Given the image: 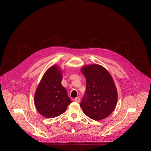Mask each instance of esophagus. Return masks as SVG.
<instances>
[{"instance_id":"34e87169","label":"esophagus","mask_w":151,"mask_h":151,"mask_svg":"<svg viewBox=\"0 0 151 151\" xmlns=\"http://www.w3.org/2000/svg\"><path fill=\"white\" fill-rule=\"evenodd\" d=\"M74 101H75V102L79 103V102H80V98H79V97H76V98H75V99Z\"/></svg>"}]
</instances>
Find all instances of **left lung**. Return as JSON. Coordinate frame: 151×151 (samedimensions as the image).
Returning a JSON list of instances; mask_svg holds the SVG:
<instances>
[{
  "label": "left lung",
  "mask_w": 151,
  "mask_h": 151,
  "mask_svg": "<svg viewBox=\"0 0 151 151\" xmlns=\"http://www.w3.org/2000/svg\"><path fill=\"white\" fill-rule=\"evenodd\" d=\"M81 71L86 79V88L80 106L92 119L100 121L113 111L117 93L113 78L101 65H86Z\"/></svg>",
  "instance_id": "obj_1"
}]
</instances>
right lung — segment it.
<instances>
[{"label": "right lung", "instance_id": "right-lung-1", "mask_svg": "<svg viewBox=\"0 0 151 151\" xmlns=\"http://www.w3.org/2000/svg\"><path fill=\"white\" fill-rule=\"evenodd\" d=\"M62 75L54 65L46 71L36 90L34 102L38 113L47 118L64 113L71 103L67 90L62 86Z\"/></svg>", "mask_w": 151, "mask_h": 151}]
</instances>
